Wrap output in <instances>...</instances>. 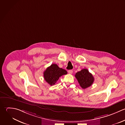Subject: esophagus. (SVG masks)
Returning a JSON list of instances; mask_svg holds the SVG:
<instances>
[{"label": "esophagus", "mask_w": 125, "mask_h": 125, "mask_svg": "<svg viewBox=\"0 0 125 125\" xmlns=\"http://www.w3.org/2000/svg\"><path fill=\"white\" fill-rule=\"evenodd\" d=\"M73 70H69V71H68V73H69V74H72V73H73Z\"/></svg>", "instance_id": "esophagus-1"}]
</instances>
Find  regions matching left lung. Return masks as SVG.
<instances>
[{
  "instance_id": "1",
  "label": "left lung",
  "mask_w": 125,
  "mask_h": 125,
  "mask_svg": "<svg viewBox=\"0 0 125 125\" xmlns=\"http://www.w3.org/2000/svg\"><path fill=\"white\" fill-rule=\"evenodd\" d=\"M75 77L77 79L81 87L85 89L90 87L94 82V77L86 69H82L76 73Z\"/></svg>"
}]
</instances>
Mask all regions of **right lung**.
Segmentation results:
<instances>
[{
    "label": "right lung",
    "mask_w": 125,
    "mask_h": 125,
    "mask_svg": "<svg viewBox=\"0 0 125 125\" xmlns=\"http://www.w3.org/2000/svg\"><path fill=\"white\" fill-rule=\"evenodd\" d=\"M44 78L45 81L51 86L55 84L59 77L67 74V72L59 68L56 64H52L44 72Z\"/></svg>",
    "instance_id": "right-lung-1"
}]
</instances>
